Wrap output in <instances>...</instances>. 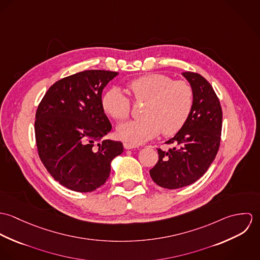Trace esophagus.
<instances>
[{"label": "esophagus", "instance_id": "1", "mask_svg": "<svg viewBox=\"0 0 260 260\" xmlns=\"http://www.w3.org/2000/svg\"><path fill=\"white\" fill-rule=\"evenodd\" d=\"M123 146H124V148L127 149V150H129V149L138 148L137 145H134V144H131V143H127V142H125V143L123 144Z\"/></svg>", "mask_w": 260, "mask_h": 260}]
</instances>
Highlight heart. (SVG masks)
I'll return each instance as SVG.
<instances>
[{
	"label": "heart",
	"instance_id": "1",
	"mask_svg": "<svg viewBox=\"0 0 260 260\" xmlns=\"http://www.w3.org/2000/svg\"><path fill=\"white\" fill-rule=\"evenodd\" d=\"M132 100L145 103L141 120H132L118 125L120 139L137 145L157 136L160 132L172 135L185 124L194 102L191 85L183 81H173L169 76L149 74L127 84ZM103 111L114 120H124L130 113V100L120 89L111 88L101 99Z\"/></svg>",
	"mask_w": 260,
	"mask_h": 260
}]
</instances>
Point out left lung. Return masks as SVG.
<instances>
[{
	"mask_svg": "<svg viewBox=\"0 0 260 260\" xmlns=\"http://www.w3.org/2000/svg\"><path fill=\"white\" fill-rule=\"evenodd\" d=\"M194 93L191 113L182 128L158 149L159 159L150 170L152 180L163 188L177 189L197 181L207 171L220 145L222 109L209 82L201 75L183 72Z\"/></svg>",
	"mask_w": 260,
	"mask_h": 260,
	"instance_id": "1",
	"label": "left lung"
}]
</instances>
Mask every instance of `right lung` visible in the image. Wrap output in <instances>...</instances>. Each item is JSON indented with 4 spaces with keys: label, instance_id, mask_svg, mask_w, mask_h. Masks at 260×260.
<instances>
[{
    "label": "right lung",
    "instance_id": "1",
    "mask_svg": "<svg viewBox=\"0 0 260 260\" xmlns=\"http://www.w3.org/2000/svg\"><path fill=\"white\" fill-rule=\"evenodd\" d=\"M118 75L88 70L53 84L38 106L35 136L41 161L61 185L91 192L103 185L112 160L123 152L119 141H101L112 126L101 106L102 92Z\"/></svg>",
    "mask_w": 260,
    "mask_h": 260
}]
</instances>
